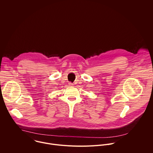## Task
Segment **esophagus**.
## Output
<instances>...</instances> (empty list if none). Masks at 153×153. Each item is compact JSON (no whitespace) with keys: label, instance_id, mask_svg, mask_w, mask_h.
Listing matches in <instances>:
<instances>
[{"label":"esophagus","instance_id":"1","mask_svg":"<svg viewBox=\"0 0 153 153\" xmlns=\"http://www.w3.org/2000/svg\"><path fill=\"white\" fill-rule=\"evenodd\" d=\"M68 84H69V86H73V85H74V84H73L72 83H71V82H69Z\"/></svg>","mask_w":153,"mask_h":153}]
</instances>
